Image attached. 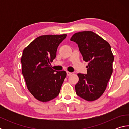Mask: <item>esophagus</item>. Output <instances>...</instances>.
<instances>
[{"mask_svg": "<svg viewBox=\"0 0 129 129\" xmlns=\"http://www.w3.org/2000/svg\"><path fill=\"white\" fill-rule=\"evenodd\" d=\"M72 74V72H68V71H67V76H70Z\"/></svg>", "mask_w": 129, "mask_h": 129, "instance_id": "34e87169", "label": "esophagus"}]
</instances>
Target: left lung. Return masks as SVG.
I'll use <instances>...</instances> for the list:
<instances>
[{"label":"left lung","instance_id":"left-lung-1","mask_svg":"<svg viewBox=\"0 0 129 129\" xmlns=\"http://www.w3.org/2000/svg\"><path fill=\"white\" fill-rule=\"evenodd\" d=\"M71 40L78 45L83 60L89 62L86 75L77 74L79 81L75 85L76 93L86 101H94L104 93L113 73L114 56L111 47L91 31L77 32Z\"/></svg>","mask_w":129,"mask_h":129}]
</instances>
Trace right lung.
I'll return each instance as SVG.
<instances>
[{
	"instance_id": "right-lung-1",
	"label": "right lung",
	"mask_w": 129,
	"mask_h": 129,
	"mask_svg": "<svg viewBox=\"0 0 129 129\" xmlns=\"http://www.w3.org/2000/svg\"><path fill=\"white\" fill-rule=\"evenodd\" d=\"M66 36V34L39 36L23 50V75L28 90L39 101H49L59 94L67 73L54 71L51 62Z\"/></svg>"
}]
</instances>
